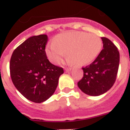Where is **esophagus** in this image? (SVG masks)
I'll list each match as a JSON object with an SVG mask.
<instances>
[{
    "label": "esophagus",
    "mask_w": 130,
    "mask_h": 130,
    "mask_svg": "<svg viewBox=\"0 0 130 130\" xmlns=\"http://www.w3.org/2000/svg\"><path fill=\"white\" fill-rule=\"evenodd\" d=\"M65 70L66 72H70L71 70V68H65Z\"/></svg>",
    "instance_id": "esophagus-1"
}]
</instances>
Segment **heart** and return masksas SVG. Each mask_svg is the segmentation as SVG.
Segmentation results:
<instances>
[{
	"instance_id": "heart-1",
	"label": "heart",
	"mask_w": 130,
	"mask_h": 130,
	"mask_svg": "<svg viewBox=\"0 0 130 130\" xmlns=\"http://www.w3.org/2000/svg\"><path fill=\"white\" fill-rule=\"evenodd\" d=\"M102 47L100 37L86 32H66L58 34L48 45L46 53L52 62L57 63L67 54L68 61L78 66L90 63L99 54Z\"/></svg>"
}]
</instances>
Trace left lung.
<instances>
[{
	"label": "left lung",
	"instance_id": "8db88e82",
	"mask_svg": "<svg viewBox=\"0 0 130 130\" xmlns=\"http://www.w3.org/2000/svg\"><path fill=\"white\" fill-rule=\"evenodd\" d=\"M103 49L96 60L82 68L83 78L78 82L79 88L92 96L104 94L113 86L116 80L120 62V53L112 42L102 38Z\"/></svg>",
	"mask_w": 130,
	"mask_h": 130
}]
</instances>
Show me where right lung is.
<instances>
[{
    "label": "right lung",
    "mask_w": 130,
    "mask_h": 130,
    "mask_svg": "<svg viewBox=\"0 0 130 130\" xmlns=\"http://www.w3.org/2000/svg\"><path fill=\"white\" fill-rule=\"evenodd\" d=\"M46 34L30 37L17 47L10 61V73L16 88L30 101L41 103L54 93L62 68L50 62L45 51Z\"/></svg>",
    "instance_id": "1"
}]
</instances>
